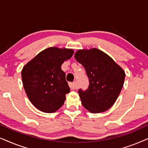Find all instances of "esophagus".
Instances as JSON below:
<instances>
[{"label":"esophagus","mask_w":148,"mask_h":148,"mask_svg":"<svg viewBox=\"0 0 148 148\" xmlns=\"http://www.w3.org/2000/svg\"><path fill=\"white\" fill-rule=\"evenodd\" d=\"M69 87L71 88V89H72V90H74V89H75V88H76L75 82L69 83Z\"/></svg>","instance_id":"obj_1"}]
</instances>
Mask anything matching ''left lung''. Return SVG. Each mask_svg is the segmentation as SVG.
<instances>
[{
	"mask_svg": "<svg viewBox=\"0 0 148 148\" xmlns=\"http://www.w3.org/2000/svg\"><path fill=\"white\" fill-rule=\"evenodd\" d=\"M75 58L84 66L90 82L88 90L78 92L82 105L92 113L108 110L122 90L125 77L124 70L98 48L78 50Z\"/></svg>",
	"mask_w": 148,
	"mask_h": 148,
	"instance_id": "8db88e82",
	"label": "left lung"
}]
</instances>
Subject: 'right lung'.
<instances>
[{"instance_id": "obj_1", "label": "right lung", "mask_w": 148, "mask_h": 148, "mask_svg": "<svg viewBox=\"0 0 148 148\" xmlns=\"http://www.w3.org/2000/svg\"><path fill=\"white\" fill-rule=\"evenodd\" d=\"M73 53V49L48 48L23 67L24 90L30 102L39 110L52 113L64 104L70 88L61 65Z\"/></svg>"}]
</instances>
